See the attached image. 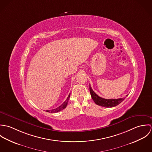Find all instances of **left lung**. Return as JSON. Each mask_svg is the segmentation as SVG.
<instances>
[{"label": "left lung", "instance_id": "left-lung-1", "mask_svg": "<svg viewBox=\"0 0 152 152\" xmlns=\"http://www.w3.org/2000/svg\"><path fill=\"white\" fill-rule=\"evenodd\" d=\"M89 91L91 95V97L95 103L99 106L106 107V108H112L117 106L121 104L125 98H119V99H105L99 96L91 88L89 85Z\"/></svg>", "mask_w": 152, "mask_h": 152}]
</instances>
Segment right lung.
Here are the masks:
<instances>
[{
	"instance_id": "right-lung-1",
	"label": "right lung",
	"mask_w": 152,
	"mask_h": 152,
	"mask_svg": "<svg viewBox=\"0 0 152 152\" xmlns=\"http://www.w3.org/2000/svg\"><path fill=\"white\" fill-rule=\"evenodd\" d=\"M69 96H70V94H69V95L68 96L66 99L65 100V101L58 107H57V108L54 109H52V110H46V112H51V113H56V112H60L62 110H63L64 109H65L68 104V100L69 99Z\"/></svg>"
}]
</instances>
